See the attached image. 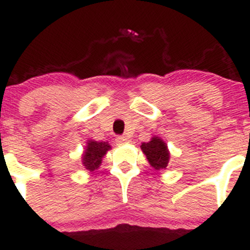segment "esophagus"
Masks as SVG:
<instances>
[{"label": "esophagus", "mask_w": 250, "mask_h": 250, "mask_svg": "<svg viewBox=\"0 0 250 250\" xmlns=\"http://www.w3.org/2000/svg\"><path fill=\"white\" fill-rule=\"evenodd\" d=\"M115 143H117L118 146H124V144L128 143V139L124 136H119V137H117V138H115Z\"/></svg>", "instance_id": "esophagus-1"}]
</instances>
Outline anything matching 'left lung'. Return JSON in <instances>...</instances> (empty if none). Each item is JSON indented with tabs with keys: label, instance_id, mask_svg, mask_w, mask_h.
Wrapping results in <instances>:
<instances>
[{
	"label": "left lung",
	"instance_id": "left-lung-1",
	"mask_svg": "<svg viewBox=\"0 0 250 250\" xmlns=\"http://www.w3.org/2000/svg\"><path fill=\"white\" fill-rule=\"evenodd\" d=\"M141 149L146 155L147 162L155 170H162V169L167 168L170 152H169L166 142L161 137L154 136L149 142L142 143Z\"/></svg>",
	"mask_w": 250,
	"mask_h": 250
}]
</instances>
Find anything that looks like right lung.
Here are the masks:
<instances>
[{
    "label": "right lung",
    "mask_w": 250,
    "mask_h": 250,
    "mask_svg": "<svg viewBox=\"0 0 250 250\" xmlns=\"http://www.w3.org/2000/svg\"><path fill=\"white\" fill-rule=\"evenodd\" d=\"M111 149L108 142H96L94 139H88L81 157L83 167L89 171L99 169L104 155Z\"/></svg>",
    "instance_id": "add662e5"
}]
</instances>
